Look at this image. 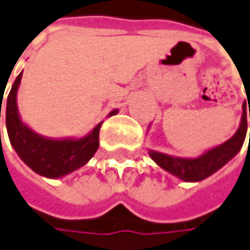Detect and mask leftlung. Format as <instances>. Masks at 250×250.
I'll return each mask as SVG.
<instances>
[{"mask_svg": "<svg viewBox=\"0 0 250 250\" xmlns=\"http://www.w3.org/2000/svg\"><path fill=\"white\" fill-rule=\"evenodd\" d=\"M248 108H249L250 118V104ZM248 108H246V103H244L241 123H239L238 130L231 138L227 139L226 142L220 144L218 146L212 147L209 150H205L203 154L197 157H178V156L161 153L152 149H149V156L159 167L166 169L167 172L172 174L176 178H179L183 182L204 181L205 178L213 175L223 166H226L241 150L245 141L246 130H248V120H246Z\"/></svg>", "mask_w": 250, "mask_h": 250, "instance_id": "8db88e82", "label": "left lung"}]
</instances>
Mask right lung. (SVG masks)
I'll list each match as a JSON object with an SVG mask.
<instances>
[{
    "label": "right lung",
    "instance_id": "obj_1",
    "mask_svg": "<svg viewBox=\"0 0 250 250\" xmlns=\"http://www.w3.org/2000/svg\"><path fill=\"white\" fill-rule=\"evenodd\" d=\"M21 75L23 72L19 74L16 81L12 84V89L6 98L5 111L8 137L19 157L34 172L50 179L62 178L87 164L100 145L98 137L103 122L98 123L82 138H49L35 132L25 125L19 115L18 90L21 82ZM118 112V109H113L108 116H113Z\"/></svg>",
    "mask_w": 250,
    "mask_h": 250
}]
</instances>
